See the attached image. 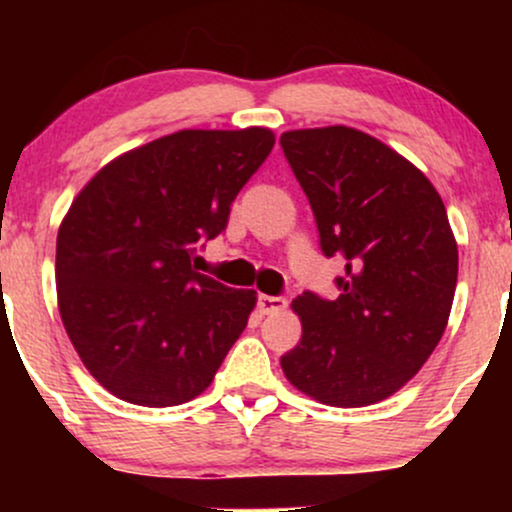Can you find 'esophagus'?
Masks as SVG:
<instances>
[{
	"label": "esophagus",
	"instance_id": "34e87169",
	"mask_svg": "<svg viewBox=\"0 0 512 512\" xmlns=\"http://www.w3.org/2000/svg\"><path fill=\"white\" fill-rule=\"evenodd\" d=\"M286 305H289V301L281 296H267V293H260V298H257V308H260L262 315L281 313V310H286Z\"/></svg>",
	"mask_w": 512,
	"mask_h": 512
}]
</instances>
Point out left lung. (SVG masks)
<instances>
[{
  "instance_id": "obj_1",
  "label": "left lung",
  "mask_w": 512,
  "mask_h": 512,
  "mask_svg": "<svg viewBox=\"0 0 512 512\" xmlns=\"http://www.w3.org/2000/svg\"><path fill=\"white\" fill-rule=\"evenodd\" d=\"M281 149L301 182L320 248L344 262L339 298L291 303L301 342L281 356L289 383L330 407L395 395L433 354L457 286V243L436 187L361 129H291Z\"/></svg>"
}]
</instances>
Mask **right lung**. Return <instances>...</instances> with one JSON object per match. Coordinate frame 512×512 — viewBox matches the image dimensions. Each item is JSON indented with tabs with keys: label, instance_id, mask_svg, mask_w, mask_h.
Wrapping results in <instances>:
<instances>
[{
	"label": "right lung",
	"instance_id": "1",
	"mask_svg": "<svg viewBox=\"0 0 512 512\" xmlns=\"http://www.w3.org/2000/svg\"><path fill=\"white\" fill-rule=\"evenodd\" d=\"M274 146L267 127L180 129L113 158L57 233V305L76 354L139 407L190 402L214 380L257 303L192 267Z\"/></svg>",
	"mask_w": 512,
	"mask_h": 512
}]
</instances>
